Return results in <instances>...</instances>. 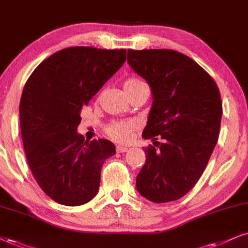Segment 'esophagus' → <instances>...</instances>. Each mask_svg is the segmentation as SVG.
Segmentation results:
<instances>
[{
	"label": "esophagus",
	"mask_w": 248,
	"mask_h": 248,
	"mask_svg": "<svg viewBox=\"0 0 248 248\" xmlns=\"http://www.w3.org/2000/svg\"><path fill=\"white\" fill-rule=\"evenodd\" d=\"M127 148L126 146H116V151H117L118 153H124V152H126L127 151Z\"/></svg>",
	"instance_id": "1"
}]
</instances>
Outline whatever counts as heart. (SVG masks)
<instances>
[{
  "label": "heart",
  "instance_id": "b5f03b06",
  "mask_svg": "<svg viewBox=\"0 0 248 248\" xmlns=\"http://www.w3.org/2000/svg\"><path fill=\"white\" fill-rule=\"evenodd\" d=\"M124 90L126 94L133 93L138 88L146 86V84L140 79L136 77H130L124 81ZM138 127V123L134 121H125V119H116L111 121L106 126V133L108 134L110 139L115 140L117 142H126L132 138L134 130Z\"/></svg>",
  "mask_w": 248,
  "mask_h": 248
}]
</instances>
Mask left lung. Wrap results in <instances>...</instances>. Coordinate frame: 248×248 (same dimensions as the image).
Here are the masks:
<instances>
[{"label":"left lung","mask_w":248,"mask_h":248,"mask_svg":"<svg viewBox=\"0 0 248 248\" xmlns=\"http://www.w3.org/2000/svg\"><path fill=\"white\" fill-rule=\"evenodd\" d=\"M127 62L147 80L154 100L142 132L154 146L143 149L137 189L153 202L178 200L197 184L217 143L218 87L197 62L175 50L129 49Z\"/></svg>","instance_id":"left-lung-1"}]
</instances>
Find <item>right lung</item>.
Masks as SVG:
<instances>
[{"label": "right lung", "mask_w": 248, "mask_h": 248, "mask_svg": "<svg viewBox=\"0 0 248 248\" xmlns=\"http://www.w3.org/2000/svg\"><path fill=\"white\" fill-rule=\"evenodd\" d=\"M126 60V49L70 47L46 59L27 79L19 105L24 151L42 191L65 206L95 197L101 168L115 154L106 139L77 133L80 111Z\"/></svg>", "instance_id": "obj_1"}]
</instances>
